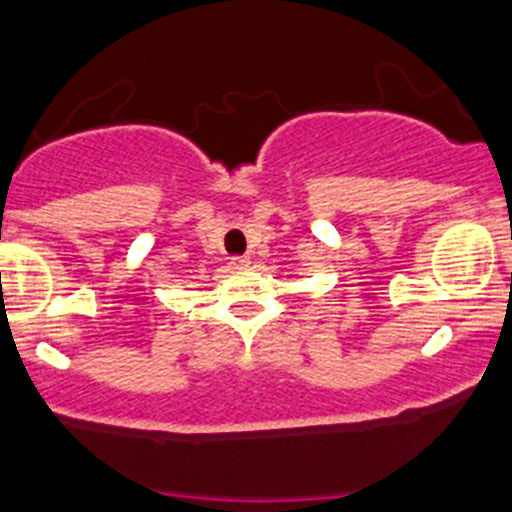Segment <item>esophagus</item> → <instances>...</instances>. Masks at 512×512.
Instances as JSON below:
<instances>
[{
	"mask_svg": "<svg viewBox=\"0 0 512 512\" xmlns=\"http://www.w3.org/2000/svg\"><path fill=\"white\" fill-rule=\"evenodd\" d=\"M250 265V257L245 255H237V257H230V267H235V270H242V267Z\"/></svg>",
	"mask_w": 512,
	"mask_h": 512,
	"instance_id": "1",
	"label": "esophagus"
}]
</instances>
